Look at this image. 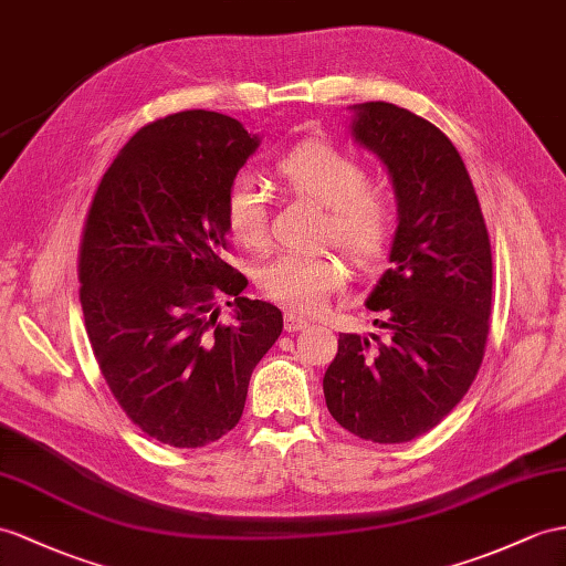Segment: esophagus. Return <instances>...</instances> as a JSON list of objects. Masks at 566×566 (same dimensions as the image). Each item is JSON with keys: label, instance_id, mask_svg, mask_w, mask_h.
<instances>
[{"label": "esophagus", "instance_id": "obj_1", "mask_svg": "<svg viewBox=\"0 0 566 566\" xmlns=\"http://www.w3.org/2000/svg\"><path fill=\"white\" fill-rule=\"evenodd\" d=\"M307 326H310V322L302 319V316L285 314V331H287V334H295V331H302V328H307Z\"/></svg>", "mask_w": 566, "mask_h": 566}]
</instances>
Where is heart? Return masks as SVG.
<instances>
[{
    "mask_svg": "<svg viewBox=\"0 0 566 566\" xmlns=\"http://www.w3.org/2000/svg\"><path fill=\"white\" fill-rule=\"evenodd\" d=\"M275 172L295 195L326 209L319 240L334 242L360 266H375L387 254L396 230V197L389 187L369 182L365 163L346 150L307 142L275 163ZM230 235L247 250H261L269 240V199L256 177L238 175L226 195ZM259 291L297 314H314L328 297L343 291L348 271L331 254H281L256 273Z\"/></svg>",
    "mask_w": 566,
    "mask_h": 566,
    "instance_id": "1",
    "label": "heart"
}]
</instances>
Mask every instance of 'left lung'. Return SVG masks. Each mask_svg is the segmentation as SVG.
Wrapping results in <instances>:
<instances>
[{
    "label": "left lung",
    "instance_id": "left-lung-1",
    "mask_svg": "<svg viewBox=\"0 0 566 566\" xmlns=\"http://www.w3.org/2000/svg\"><path fill=\"white\" fill-rule=\"evenodd\" d=\"M350 134L387 168L398 226L367 310L387 312L375 334H340L324 375L334 420L377 444L410 442L471 389L490 334L492 250L457 146L410 109L353 105Z\"/></svg>",
    "mask_w": 566,
    "mask_h": 566
}]
</instances>
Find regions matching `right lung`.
Wrapping results in <instances>:
<instances>
[{
  "instance_id": "right-lung-1",
  "label": "right lung",
  "mask_w": 566,
  "mask_h": 566,
  "mask_svg": "<svg viewBox=\"0 0 566 566\" xmlns=\"http://www.w3.org/2000/svg\"><path fill=\"white\" fill-rule=\"evenodd\" d=\"M259 136L185 109L146 124L103 175L78 250L81 310L109 391L134 424L177 449L242 418L256 363L283 331L271 302L242 297L223 261L226 195ZM218 298L233 324L217 322Z\"/></svg>"
}]
</instances>
